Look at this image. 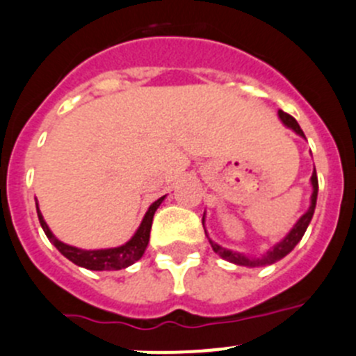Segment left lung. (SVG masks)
<instances>
[{
    "label": "left lung",
    "mask_w": 356,
    "mask_h": 356,
    "mask_svg": "<svg viewBox=\"0 0 356 356\" xmlns=\"http://www.w3.org/2000/svg\"><path fill=\"white\" fill-rule=\"evenodd\" d=\"M277 115H280V118H282L283 124L286 125V127H290V129L293 131V133H297L299 136L306 138L304 136L302 129H300V125L297 124L296 118L292 117V115L285 113V111H277ZM311 185H313V194H311V204H309V209H307L306 213H304L302 216H300L299 220H297L296 225L292 227V231L289 232V234L285 236V238L282 239L280 243H276V245L273 246V248L269 250L267 253H264L262 257H259V259H252V257H246L243 255V253H238V252H232V250H227L223 248V246L216 245L215 241H211L209 239V245H211L213 252L218 253L220 257H222L223 260H229V262L232 264H238V266H246V267H260V266H269V264H274L276 260L283 259L285 255H289L290 252H292L293 248H296L297 243L302 239L304 232H306L307 225H309L311 218H313V213H314V208H316V197H318V176H316V169L313 171V175H311ZM202 225H204V216H202ZM206 232V229H204ZM208 236V234H206Z\"/></svg>",
    "instance_id": "8db88e82"
}]
</instances>
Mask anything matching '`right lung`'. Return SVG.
Instances as JSON below:
<instances>
[{
	"label": "right lung",
	"instance_id": "obj_1",
	"mask_svg": "<svg viewBox=\"0 0 356 356\" xmlns=\"http://www.w3.org/2000/svg\"><path fill=\"white\" fill-rule=\"evenodd\" d=\"M165 195H162L161 199H157L155 202H152L150 208H148L147 215L143 216V222L138 227L136 234L125 243V245L117 246V248H104V250H80L74 248V246L66 245V243L59 241L56 236L52 234V231L49 229L47 222L43 220L42 211L38 208V202H36V211H38L40 225H42L43 232L47 234L49 241L66 257L67 260H71L73 264L80 267H86L90 270H118L129 267L131 264H134L136 260H140L143 257L145 250H147L148 241H150V229H152V220H154L155 211L161 206V202L164 201Z\"/></svg>",
	"mask_w": 356,
	"mask_h": 356
}]
</instances>
